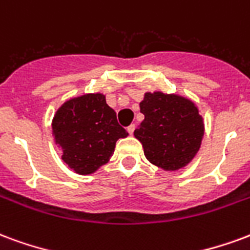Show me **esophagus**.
I'll return each instance as SVG.
<instances>
[{
	"instance_id": "esophagus-1",
	"label": "esophagus",
	"mask_w": 250,
	"mask_h": 250,
	"mask_svg": "<svg viewBox=\"0 0 250 250\" xmlns=\"http://www.w3.org/2000/svg\"><path fill=\"white\" fill-rule=\"evenodd\" d=\"M134 129H136V125H134V124H132L130 126H127V132H129V134H133Z\"/></svg>"
}]
</instances>
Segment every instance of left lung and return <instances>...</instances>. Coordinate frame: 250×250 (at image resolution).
Instances as JSON below:
<instances>
[{
  "label": "left lung",
  "mask_w": 250,
  "mask_h": 250,
  "mask_svg": "<svg viewBox=\"0 0 250 250\" xmlns=\"http://www.w3.org/2000/svg\"><path fill=\"white\" fill-rule=\"evenodd\" d=\"M140 112L144 121L134 130V137L149 163L165 172H177L192 163L205 132L194 101L174 93L146 92Z\"/></svg>",
  "instance_id": "left-lung-1"
}]
</instances>
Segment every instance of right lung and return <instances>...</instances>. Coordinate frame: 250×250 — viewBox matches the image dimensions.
Returning <instances> with one entry per match:
<instances>
[{"label": "right lung", "instance_id": "1", "mask_svg": "<svg viewBox=\"0 0 250 250\" xmlns=\"http://www.w3.org/2000/svg\"><path fill=\"white\" fill-rule=\"evenodd\" d=\"M52 134L72 172L87 176L109 163L116 143L129 133L120 126L104 93H85L58 107Z\"/></svg>", "mask_w": 250, "mask_h": 250}]
</instances>
